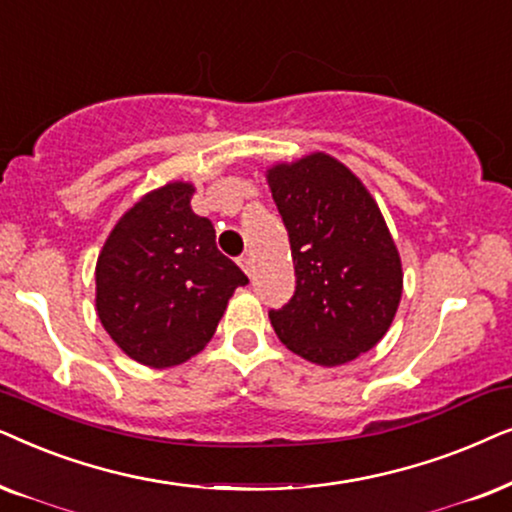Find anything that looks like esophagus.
I'll list each match as a JSON object with an SVG mask.
<instances>
[{
	"instance_id": "esophagus-1",
	"label": "esophagus",
	"mask_w": 512,
	"mask_h": 512,
	"mask_svg": "<svg viewBox=\"0 0 512 512\" xmlns=\"http://www.w3.org/2000/svg\"><path fill=\"white\" fill-rule=\"evenodd\" d=\"M238 264H241V269L245 271V274L252 276V271H255V269H252V257L248 255V252H245V255L238 257Z\"/></svg>"
}]
</instances>
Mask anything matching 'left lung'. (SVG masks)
Listing matches in <instances>:
<instances>
[{
    "instance_id": "obj_1",
    "label": "left lung",
    "mask_w": 512,
    "mask_h": 512,
    "mask_svg": "<svg viewBox=\"0 0 512 512\" xmlns=\"http://www.w3.org/2000/svg\"><path fill=\"white\" fill-rule=\"evenodd\" d=\"M290 236L295 295L269 311L292 353L323 367L377 346L403 295V264L384 215L363 182L316 152L267 170Z\"/></svg>"
}]
</instances>
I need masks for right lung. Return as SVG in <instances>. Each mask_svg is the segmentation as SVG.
I'll return each instance as SVG.
<instances>
[{
    "mask_svg": "<svg viewBox=\"0 0 512 512\" xmlns=\"http://www.w3.org/2000/svg\"><path fill=\"white\" fill-rule=\"evenodd\" d=\"M194 185L142 196L107 236L95 264V309L126 356L173 367L203 351L229 297L248 276L217 250L208 217L189 206Z\"/></svg>",
    "mask_w": 512,
    "mask_h": 512,
    "instance_id": "add662e5",
    "label": "right lung"
}]
</instances>
